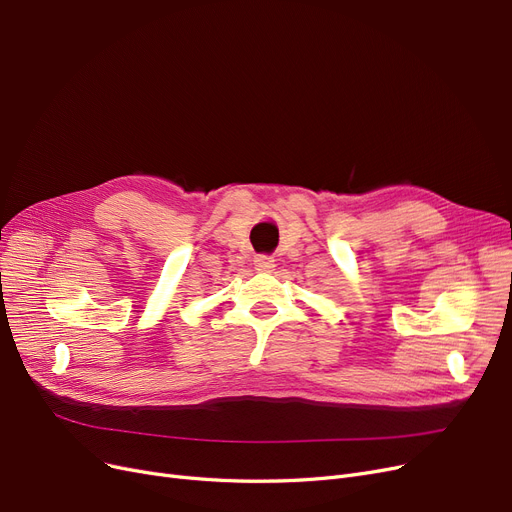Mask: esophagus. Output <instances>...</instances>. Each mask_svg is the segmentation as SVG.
I'll return each mask as SVG.
<instances>
[{
  "instance_id": "1",
  "label": "esophagus",
  "mask_w": 512,
  "mask_h": 512,
  "mask_svg": "<svg viewBox=\"0 0 512 512\" xmlns=\"http://www.w3.org/2000/svg\"><path fill=\"white\" fill-rule=\"evenodd\" d=\"M254 267H256V271L271 273V271H275V258L267 256V254H260L254 258Z\"/></svg>"
}]
</instances>
